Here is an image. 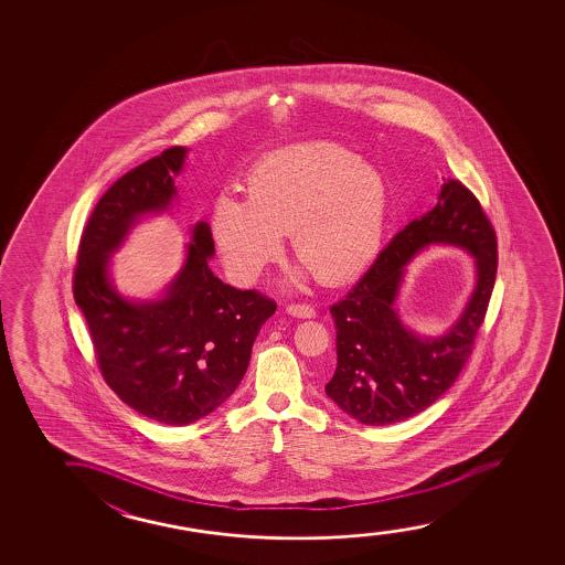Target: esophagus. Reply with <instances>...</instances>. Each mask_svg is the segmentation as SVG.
<instances>
[{
  "instance_id": "1",
  "label": "esophagus",
  "mask_w": 565,
  "mask_h": 565,
  "mask_svg": "<svg viewBox=\"0 0 565 565\" xmlns=\"http://www.w3.org/2000/svg\"><path fill=\"white\" fill-rule=\"evenodd\" d=\"M287 312H289L291 317L297 318H312L317 315L315 307L305 305V302H291V305H287Z\"/></svg>"
}]
</instances>
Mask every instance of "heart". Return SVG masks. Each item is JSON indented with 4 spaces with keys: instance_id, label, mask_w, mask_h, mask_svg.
Masks as SVG:
<instances>
[{
    "instance_id": "b5f03b06",
    "label": "heart",
    "mask_w": 565,
    "mask_h": 565,
    "mask_svg": "<svg viewBox=\"0 0 565 565\" xmlns=\"http://www.w3.org/2000/svg\"><path fill=\"white\" fill-rule=\"evenodd\" d=\"M247 201L217 196L212 239L225 268L255 281L289 233L295 256L322 281L364 270L386 232V179L355 152L333 142H307L263 156L245 178Z\"/></svg>"
}]
</instances>
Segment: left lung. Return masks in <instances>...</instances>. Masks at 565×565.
Returning <instances> with one entry per match:
<instances>
[{
	"label": "left lung",
	"instance_id": "left-lung-1",
	"mask_svg": "<svg viewBox=\"0 0 565 565\" xmlns=\"http://www.w3.org/2000/svg\"><path fill=\"white\" fill-rule=\"evenodd\" d=\"M430 242L467 247L480 279L465 317L438 341L405 331L393 310L402 270ZM498 270V239L479 199L449 178L438 204L390 241L345 299L330 307L338 366L326 394L349 417L371 426L394 425L430 407L469 361L487 317Z\"/></svg>",
	"mask_w": 565,
	"mask_h": 565
}]
</instances>
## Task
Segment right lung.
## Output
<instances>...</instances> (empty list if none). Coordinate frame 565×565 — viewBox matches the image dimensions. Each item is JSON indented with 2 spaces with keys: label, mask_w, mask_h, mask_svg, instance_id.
<instances>
[{
  "label": "right lung",
  "mask_w": 565,
  "mask_h": 565,
  "mask_svg": "<svg viewBox=\"0 0 565 565\" xmlns=\"http://www.w3.org/2000/svg\"><path fill=\"white\" fill-rule=\"evenodd\" d=\"M185 154V148H168L102 194L73 271L75 302L106 384L140 415L171 426L206 417L235 392L256 333L276 312L270 297L241 291L212 274L214 241L206 222L194 225L185 266L162 301H125L109 286V253L140 214L170 204Z\"/></svg>",
  "instance_id": "obj_1"
}]
</instances>
